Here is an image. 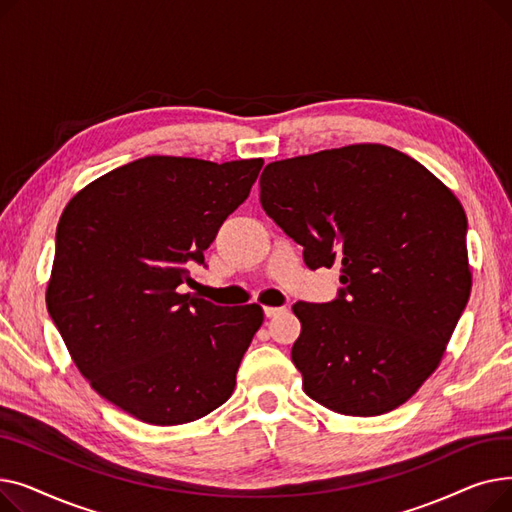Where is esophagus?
Here are the masks:
<instances>
[{"instance_id": "esophagus-1", "label": "esophagus", "mask_w": 512, "mask_h": 512, "mask_svg": "<svg viewBox=\"0 0 512 512\" xmlns=\"http://www.w3.org/2000/svg\"><path fill=\"white\" fill-rule=\"evenodd\" d=\"M263 313H265V317H276V315L286 313V307H263Z\"/></svg>"}]
</instances>
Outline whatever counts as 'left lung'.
Listing matches in <instances>:
<instances>
[{
    "label": "left lung",
    "mask_w": 512,
    "mask_h": 512,
    "mask_svg": "<svg viewBox=\"0 0 512 512\" xmlns=\"http://www.w3.org/2000/svg\"><path fill=\"white\" fill-rule=\"evenodd\" d=\"M259 188L307 267H340L338 299L292 305L305 394L353 417L400 407L440 365L469 301L463 205L419 161L375 143L274 161Z\"/></svg>",
    "instance_id": "left-lung-1"
}]
</instances>
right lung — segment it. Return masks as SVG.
Masks as SVG:
<instances>
[{
    "mask_svg": "<svg viewBox=\"0 0 512 512\" xmlns=\"http://www.w3.org/2000/svg\"><path fill=\"white\" fill-rule=\"evenodd\" d=\"M263 159L213 164L149 155L87 184L66 205L47 311L91 388L151 425L205 417L232 396L259 305L182 292L245 201Z\"/></svg>",
    "mask_w": 512,
    "mask_h": 512,
    "instance_id": "1",
    "label": "right lung"
}]
</instances>
